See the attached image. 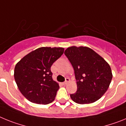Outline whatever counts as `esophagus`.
<instances>
[{"label":"esophagus","mask_w":126,"mask_h":126,"mask_svg":"<svg viewBox=\"0 0 126 126\" xmlns=\"http://www.w3.org/2000/svg\"><path fill=\"white\" fill-rule=\"evenodd\" d=\"M69 81H70V79L69 78H65V82H64L63 84H64V85H66V84L69 82Z\"/></svg>","instance_id":"1"}]
</instances>
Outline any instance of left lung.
<instances>
[{
  "instance_id": "obj_1",
  "label": "left lung",
  "mask_w": 126,
  "mask_h": 126,
  "mask_svg": "<svg viewBox=\"0 0 126 126\" xmlns=\"http://www.w3.org/2000/svg\"><path fill=\"white\" fill-rule=\"evenodd\" d=\"M64 54L73 65L77 81V92L70 94L71 99L79 104H89L99 100L112 81L109 64L87 47H70Z\"/></svg>"
}]
</instances>
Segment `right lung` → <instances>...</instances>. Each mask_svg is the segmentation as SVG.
<instances>
[{"label":"right lung","instance_id":"1","mask_svg":"<svg viewBox=\"0 0 126 126\" xmlns=\"http://www.w3.org/2000/svg\"><path fill=\"white\" fill-rule=\"evenodd\" d=\"M64 51L62 47L38 48L16 64L14 74L16 83L30 102L46 105L55 100L59 86L52 79L50 68Z\"/></svg>","mask_w":126,"mask_h":126}]
</instances>
